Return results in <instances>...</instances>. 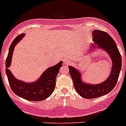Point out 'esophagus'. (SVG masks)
<instances>
[{
    "label": "esophagus",
    "mask_w": 126,
    "mask_h": 126,
    "mask_svg": "<svg viewBox=\"0 0 126 126\" xmlns=\"http://www.w3.org/2000/svg\"><path fill=\"white\" fill-rule=\"evenodd\" d=\"M64 64H69V60H65L64 61Z\"/></svg>",
    "instance_id": "esophagus-1"
}]
</instances>
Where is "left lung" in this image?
<instances>
[{"label": "left lung", "instance_id": "left-lung-1", "mask_svg": "<svg viewBox=\"0 0 126 126\" xmlns=\"http://www.w3.org/2000/svg\"><path fill=\"white\" fill-rule=\"evenodd\" d=\"M93 41L96 46L92 44V48L98 47L108 53L112 61L111 71L109 77L104 82L98 84H90L84 82L80 73L74 67L69 66V74L73 80L77 92L87 99L98 98L110 92L115 87L121 69L122 58L116 44L107 32L100 30L92 31Z\"/></svg>", "mask_w": 126, "mask_h": 126}]
</instances>
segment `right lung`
<instances>
[{
  "label": "right lung",
  "mask_w": 126,
  "mask_h": 126,
  "mask_svg": "<svg viewBox=\"0 0 126 126\" xmlns=\"http://www.w3.org/2000/svg\"><path fill=\"white\" fill-rule=\"evenodd\" d=\"M24 36V34L17 36L13 40L9 48V52L5 61V71L8 82L12 91L19 97L29 101L44 100L50 97L53 93L55 87L56 78L63 62H59L56 65L46 69L41 78L34 82H24L16 79L8 68L12 62L15 46Z\"/></svg>",
  "instance_id": "add662e5"
}]
</instances>
